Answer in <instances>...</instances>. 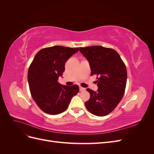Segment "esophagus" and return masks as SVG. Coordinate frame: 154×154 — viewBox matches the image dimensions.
I'll return each mask as SVG.
<instances>
[{
	"label": "esophagus",
	"mask_w": 154,
	"mask_h": 154,
	"mask_svg": "<svg viewBox=\"0 0 154 154\" xmlns=\"http://www.w3.org/2000/svg\"><path fill=\"white\" fill-rule=\"evenodd\" d=\"M85 91V88H83L82 87H80V91L81 92H83V91Z\"/></svg>",
	"instance_id": "esophagus-1"
}]
</instances>
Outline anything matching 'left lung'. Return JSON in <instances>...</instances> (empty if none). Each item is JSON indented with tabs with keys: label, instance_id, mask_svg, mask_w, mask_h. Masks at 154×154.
Masks as SVG:
<instances>
[{
	"label": "left lung",
	"instance_id": "8db88e82",
	"mask_svg": "<svg viewBox=\"0 0 154 154\" xmlns=\"http://www.w3.org/2000/svg\"><path fill=\"white\" fill-rule=\"evenodd\" d=\"M80 53L89 63L91 75L96 74L97 91L90 88V99L85 103L86 108L97 116L108 115L124 95L127 72L125 64L119 54L111 48L102 46L80 48Z\"/></svg>",
	"mask_w": 154,
	"mask_h": 154
}]
</instances>
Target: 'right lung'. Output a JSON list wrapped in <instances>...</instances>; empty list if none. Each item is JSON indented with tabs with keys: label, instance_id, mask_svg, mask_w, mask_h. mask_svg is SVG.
Here are the masks:
<instances>
[{
	"label": "right lung",
	"instance_id": "right-lung-1",
	"mask_svg": "<svg viewBox=\"0 0 154 154\" xmlns=\"http://www.w3.org/2000/svg\"><path fill=\"white\" fill-rule=\"evenodd\" d=\"M79 48L56 45L39 51L31 62L27 74L31 94L44 112L57 115L66 110L79 87L62 85L58 83L65 64Z\"/></svg>",
	"mask_w": 154,
	"mask_h": 154
}]
</instances>
